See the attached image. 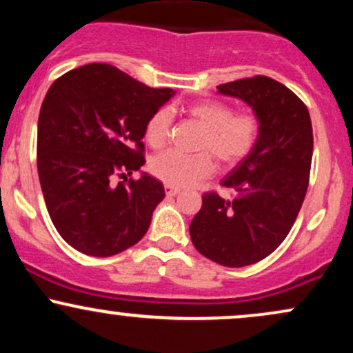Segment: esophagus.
I'll return each instance as SVG.
<instances>
[{
  "mask_svg": "<svg viewBox=\"0 0 353 353\" xmlns=\"http://www.w3.org/2000/svg\"><path fill=\"white\" fill-rule=\"evenodd\" d=\"M181 190L177 189V188H171V185H165V194H168L169 197H172V196H177V194H179Z\"/></svg>",
  "mask_w": 353,
  "mask_h": 353,
  "instance_id": "obj_1",
  "label": "esophagus"
}]
</instances>
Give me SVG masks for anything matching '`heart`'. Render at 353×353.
I'll use <instances>...</instances> for the list:
<instances>
[{
	"mask_svg": "<svg viewBox=\"0 0 353 353\" xmlns=\"http://www.w3.org/2000/svg\"><path fill=\"white\" fill-rule=\"evenodd\" d=\"M184 112L202 129L197 141L199 154L168 151L154 157L151 171L171 188H190L214 172V157L225 168L236 165L252 152L261 132L259 119L250 112H236L221 101H197L184 108ZM172 116L168 108L152 112L144 125L145 143L152 149H161L171 137Z\"/></svg>",
	"mask_w": 353,
	"mask_h": 353,
	"instance_id": "b5f03b06",
	"label": "heart"
}]
</instances>
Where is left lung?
Segmentation results:
<instances>
[{
    "instance_id": "obj_1",
    "label": "left lung",
    "mask_w": 353,
    "mask_h": 353,
    "mask_svg": "<svg viewBox=\"0 0 353 353\" xmlns=\"http://www.w3.org/2000/svg\"><path fill=\"white\" fill-rule=\"evenodd\" d=\"M217 89L249 104L261 132L222 181L232 197L205 192L189 232L204 257L244 267L272 254L292 229L309 188L314 134L309 109L279 81L254 76Z\"/></svg>"
}]
</instances>
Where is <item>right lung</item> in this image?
<instances>
[{"label":"right lung","instance_id":"add662e5","mask_svg":"<svg viewBox=\"0 0 353 353\" xmlns=\"http://www.w3.org/2000/svg\"><path fill=\"white\" fill-rule=\"evenodd\" d=\"M174 96L111 64H84L48 89L38 119V174L59 236L92 257L137 244L165 192L144 159V125ZM124 176L114 185V177Z\"/></svg>","mask_w":353,"mask_h":353}]
</instances>
